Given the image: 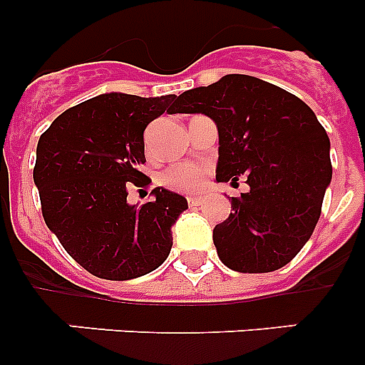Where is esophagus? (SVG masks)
<instances>
[{"label":"esophagus","mask_w":365,"mask_h":365,"mask_svg":"<svg viewBox=\"0 0 365 365\" xmlns=\"http://www.w3.org/2000/svg\"><path fill=\"white\" fill-rule=\"evenodd\" d=\"M188 205H190V208H199V206L202 205V201H201V199H197V197H190Z\"/></svg>","instance_id":"1"}]
</instances>
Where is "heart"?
Segmentation results:
<instances>
[{
	"label": "heart",
	"instance_id": "1",
	"mask_svg": "<svg viewBox=\"0 0 365 365\" xmlns=\"http://www.w3.org/2000/svg\"><path fill=\"white\" fill-rule=\"evenodd\" d=\"M164 182L170 188L185 193H197L206 185V168L193 163H180L164 173Z\"/></svg>",
	"mask_w": 365,
	"mask_h": 365
}]
</instances>
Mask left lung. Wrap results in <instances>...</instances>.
Returning a JSON list of instances; mask_svg holds the SVG:
<instances>
[{"label":"left lung","mask_w":365,"mask_h":365,"mask_svg":"<svg viewBox=\"0 0 365 365\" xmlns=\"http://www.w3.org/2000/svg\"><path fill=\"white\" fill-rule=\"evenodd\" d=\"M173 113L215 122L217 182L247 179L248 192L230 197V215L214 228L219 259L237 272L285 267L312 235L333 177L331 143L314 111L274 83L227 74L177 96Z\"/></svg>","instance_id":"8db88e82"}]
</instances>
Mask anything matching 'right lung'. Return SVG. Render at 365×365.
Instances as JSON below:
<instances>
[{"label":"right lung","instance_id":"1","mask_svg":"<svg viewBox=\"0 0 365 365\" xmlns=\"http://www.w3.org/2000/svg\"><path fill=\"white\" fill-rule=\"evenodd\" d=\"M173 96L104 93L63 111L38 140L34 185L45 225L98 278L144 276L172 250V227L188 201L157 186L151 201L130 205L128 188L151 182L140 172L144 130Z\"/></svg>","mask_w":365,"mask_h":365}]
</instances>
